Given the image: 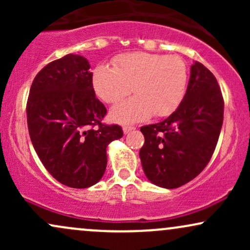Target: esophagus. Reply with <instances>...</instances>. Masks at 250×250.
I'll list each match as a JSON object with an SVG mask.
<instances>
[{
  "instance_id": "1",
  "label": "esophagus",
  "mask_w": 250,
  "mask_h": 250,
  "mask_svg": "<svg viewBox=\"0 0 250 250\" xmlns=\"http://www.w3.org/2000/svg\"><path fill=\"white\" fill-rule=\"evenodd\" d=\"M134 129H135V127H133V125H125V127H123V133L128 134V133H130L131 130H134Z\"/></svg>"
}]
</instances>
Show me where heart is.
I'll return each mask as SVG.
<instances>
[{
	"instance_id": "b5f03b06",
	"label": "heart",
	"mask_w": 250,
	"mask_h": 250,
	"mask_svg": "<svg viewBox=\"0 0 250 250\" xmlns=\"http://www.w3.org/2000/svg\"><path fill=\"white\" fill-rule=\"evenodd\" d=\"M113 68L99 65L93 73L97 96L109 104L121 102L131 93L136 96L111 110L119 123H133L151 115L173 114L182 102L188 84V67L179 55L136 51L117 56Z\"/></svg>"
}]
</instances>
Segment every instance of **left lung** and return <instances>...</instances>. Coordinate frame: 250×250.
<instances>
[{
	"instance_id": "obj_1",
	"label": "left lung",
	"mask_w": 250,
	"mask_h": 250,
	"mask_svg": "<svg viewBox=\"0 0 250 250\" xmlns=\"http://www.w3.org/2000/svg\"><path fill=\"white\" fill-rule=\"evenodd\" d=\"M223 108L222 93L213 73L195 62L179 108L162 122L141 127L145 145L140 159L148 180L173 189L195 179L213 156Z\"/></svg>"
}]
</instances>
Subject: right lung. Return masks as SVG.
I'll use <instances>...</instances> for the list:
<instances>
[{
	"label": "right lung",
	"mask_w": 250,
	"mask_h": 250,
	"mask_svg": "<svg viewBox=\"0 0 250 250\" xmlns=\"http://www.w3.org/2000/svg\"><path fill=\"white\" fill-rule=\"evenodd\" d=\"M90 64L68 54L48 63L34 79L27 122L36 154L51 176L71 188H88L102 179L107 147L123 136L104 125V104L95 96Z\"/></svg>",
	"instance_id": "obj_1"
}]
</instances>
